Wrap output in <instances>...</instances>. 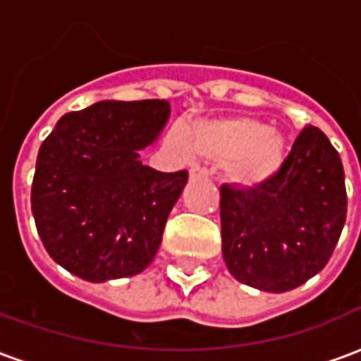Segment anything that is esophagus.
I'll return each instance as SVG.
<instances>
[{
  "label": "esophagus",
  "instance_id": "1",
  "mask_svg": "<svg viewBox=\"0 0 361 361\" xmlns=\"http://www.w3.org/2000/svg\"><path fill=\"white\" fill-rule=\"evenodd\" d=\"M207 176H209V170H207V168H199V166H195V168L189 170V178H191V180H199V178H207Z\"/></svg>",
  "mask_w": 361,
  "mask_h": 361
}]
</instances>
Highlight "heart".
<instances>
[{
	"label": "heart",
	"mask_w": 361,
	"mask_h": 361,
	"mask_svg": "<svg viewBox=\"0 0 361 361\" xmlns=\"http://www.w3.org/2000/svg\"><path fill=\"white\" fill-rule=\"evenodd\" d=\"M188 149L195 157L224 162L228 180L238 188L253 189L279 173L288 142L276 127L235 116L195 123L189 129Z\"/></svg>",
	"instance_id": "b5f03b06"
}]
</instances>
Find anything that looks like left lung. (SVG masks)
Listing matches in <instances>:
<instances>
[{"mask_svg":"<svg viewBox=\"0 0 361 361\" xmlns=\"http://www.w3.org/2000/svg\"><path fill=\"white\" fill-rule=\"evenodd\" d=\"M344 222V168L317 127H303L267 183L245 191L220 188L224 263L235 280L263 292H288L315 276Z\"/></svg>","mask_w":361,"mask_h":361,"instance_id":"left-lung-1","label":"left lung"}]
</instances>
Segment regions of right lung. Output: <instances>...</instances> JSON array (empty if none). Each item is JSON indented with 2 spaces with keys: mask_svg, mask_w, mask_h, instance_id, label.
<instances>
[{
  "mask_svg": "<svg viewBox=\"0 0 361 361\" xmlns=\"http://www.w3.org/2000/svg\"><path fill=\"white\" fill-rule=\"evenodd\" d=\"M168 118V100H102L66 114L46 137L30 207L44 247L66 271L106 282L152 263L188 172H158L137 150Z\"/></svg>",
  "mask_w": 361,
  "mask_h": 361,
  "instance_id": "right-lung-1",
  "label": "right lung"
}]
</instances>
